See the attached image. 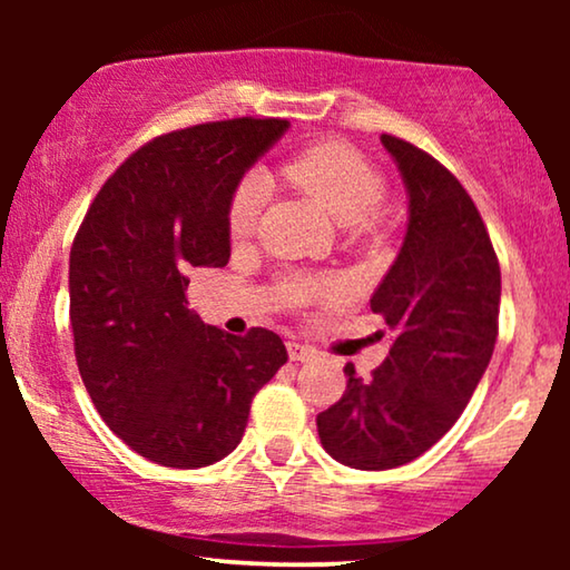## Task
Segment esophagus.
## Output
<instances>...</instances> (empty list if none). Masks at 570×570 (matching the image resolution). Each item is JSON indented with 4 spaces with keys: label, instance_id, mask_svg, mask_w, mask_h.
Masks as SVG:
<instances>
[{
    "label": "esophagus",
    "instance_id": "esophagus-1",
    "mask_svg": "<svg viewBox=\"0 0 570 570\" xmlns=\"http://www.w3.org/2000/svg\"><path fill=\"white\" fill-rule=\"evenodd\" d=\"M287 355L295 363H311L316 357V350L308 345H301V342H287Z\"/></svg>",
    "mask_w": 570,
    "mask_h": 570
}]
</instances>
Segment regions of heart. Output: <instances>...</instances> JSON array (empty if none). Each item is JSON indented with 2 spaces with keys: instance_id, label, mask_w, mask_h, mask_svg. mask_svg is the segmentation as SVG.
<instances>
[{
  "instance_id": "obj_1",
  "label": "heart",
  "mask_w": 570,
  "mask_h": 570,
  "mask_svg": "<svg viewBox=\"0 0 570 570\" xmlns=\"http://www.w3.org/2000/svg\"><path fill=\"white\" fill-rule=\"evenodd\" d=\"M285 174L340 225H361L384 199V178L379 170L361 153L342 142L308 147L287 163ZM264 199H267V181L262 176H246L236 186L228 205V230L233 238H246L254 230ZM322 291L326 287L306 279L291 287L293 298H306Z\"/></svg>"
}]
</instances>
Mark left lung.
<instances>
[{"label": "left lung", "mask_w": 570, "mask_h": 570, "mask_svg": "<svg viewBox=\"0 0 570 570\" xmlns=\"http://www.w3.org/2000/svg\"><path fill=\"white\" fill-rule=\"evenodd\" d=\"M400 168L410 220L392 269L371 298L394 342L386 361L318 412L322 446L355 470H394L425 454L472 400L498 337L501 267L485 223L439 160L381 135Z\"/></svg>", "instance_id": "obj_1"}]
</instances>
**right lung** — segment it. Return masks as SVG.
Returning <instances> with one entry per match:
<instances>
[{"label": "right lung", "mask_w": 570, "mask_h": 570, "mask_svg": "<svg viewBox=\"0 0 570 570\" xmlns=\"http://www.w3.org/2000/svg\"><path fill=\"white\" fill-rule=\"evenodd\" d=\"M287 127L244 116L155 137L116 168L75 236L77 368L106 425L155 464L228 456L254 394L287 361L275 332L233 337L186 308V272L228 264L233 191Z\"/></svg>", "instance_id": "add662e5"}]
</instances>
